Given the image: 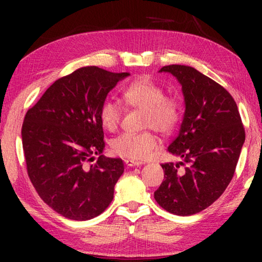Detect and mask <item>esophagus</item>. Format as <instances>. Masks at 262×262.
Returning <instances> with one entry per match:
<instances>
[{"mask_svg": "<svg viewBox=\"0 0 262 262\" xmlns=\"http://www.w3.org/2000/svg\"><path fill=\"white\" fill-rule=\"evenodd\" d=\"M125 164L127 166H140L142 165L141 162H137V161H133V159H125Z\"/></svg>", "mask_w": 262, "mask_h": 262, "instance_id": "1", "label": "esophagus"}]
</instances>
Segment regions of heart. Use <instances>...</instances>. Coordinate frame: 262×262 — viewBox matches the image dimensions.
Here are the masks:
<instances>
[{"label": "heart", "mask_w": 262, "mask_h": 262, "mask_svg": "<svg viewBox=\"0 0 262 262\" xmlns=\"http://www.w3.org/2000/svg\"><path fill=\"white\" fill-rule=\"evenodd\" d=\"M122 98L130 107L144 111V128L167 134L178 126L181 118L179 99L165 96V90L151 78L142 77L132 82L123 89ZM99 119L106 130L115 132L121 120L120 107L112 100H105L99 108ZM157 147L158 139L151 132L121 134L111 142L114 154L133 161L148 159Z\"/></svg>", "instance_id": "1"}]
</instances>
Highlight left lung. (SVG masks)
<instances>
[{"instance_id": "8db88e82", "label": "left lung", "mask_w": 262, "mask_h": 262, "mask_svg": "<svg viewBox=\"0 0 262 262\" xmlns=\"http://www.w3.org/2000/svg\"><path fill=\"white\" fill-rule=\"evenodd\" d=\"M159 73L178 79L185 99L179 134L167 151L178 163L162 164L164 180L155 200L171 214L189 216L212 205L231 181L245 129L232 96L193 67L171 64Z\"/></svg>"}]
</instances>
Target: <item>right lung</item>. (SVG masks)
<instances>
[{
  "instance_id": "add662e5",
  "label": "right lung",
  "mask_w": 262,
  "mask_h": 262,
  "mask_svg": "<svg viewBox=\"0 0 262 262\" xmlns=\"http://www.w3.org/2000/svg\"><path fill=\"white\" fill-rule=\"evenodd\" d=\"M129 73L91 66L61 77L31 107L21 127L29 178L57 214L74 221L100 215L113 200L123 173L121 158H108L99 108ZM94 154L100 157L95 164Z\"/></svg>"
}]
</instances>
